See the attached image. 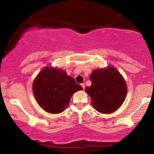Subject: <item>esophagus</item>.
Returning <instances> with one entry per match:
<instances>
[{
	"instance_id": "esophagus-1",
	"label": "esophagus",
	"mask_w": 154,
	"mask_h": 154,
	"mask_svg": "<svg viewBox=\"0 0 154 154\" xmlns=\"http://www.w3.org/2000/svg\"><path fill=\"white\" fill-rule=\"evenodd\" d=\"M81 86L83 87V89H85V83H81Z\"/></svg>"
}]
</instances>
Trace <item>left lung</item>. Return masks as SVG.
Masks as SVG:
<instances>
[{
  "mask_svg": "<svg viewBox=\"0 0 154 154\" xmlns=\"http://www.w3.org/2000/svg\"><path fill=\"white\" fill-rule=\"evenodd\" d=\"M92 85L85 88L92 104L100 113H110L119 108L127 94V85L113 66L95 69L90 75Z\"/></svg>",
  "mask_w": 154,
  "mask_h": 154,
  "instance_id": "obj_1",
  "label": "left lung"
}]
</instances>
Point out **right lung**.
I'll list each match as a JSON object with an SVG mask.
<instances>
[{
  "label": "right lung",
  "instance_id": "right-lung-1",
  "mask_svg": "<svg viewBox=\"0 0 154 154\" xmlns=\"http://www.w3.org/2000/svg\"><path fill=\"white\" fill-rule=\"evenodd\" d=\"M82 90L83 87L66 71L49 66L44 68L33 83V94L38 104L51 113L64 111L73 94Z\"/></svg>",
  "mask_w": 154,
  "mask_h": 154
}]
</instances>
